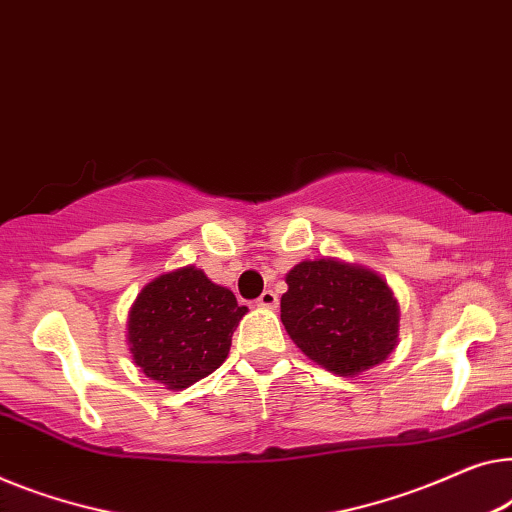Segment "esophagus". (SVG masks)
<instances>
[{
	"instance_id": "esophagus-1",
	"label": "esophagus",
	"mask_w": 512,
	"mask_h": 512,
	"mask_svg": "<svg viewBox=\"0 0 512 512\" xmlns=\"http://www.w3.org/2000/svg\"><path fill=\"white\" fill-rule=\"evenodd\" d=\"M256 305H258V307H265V309H274V307L279 305L277 293H274V291H263L261 298L256 300Z\"/></svg>"
}]
</instances>
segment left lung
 <instances>
[{
    "mask_svg": "<svg viewBox=\"0 0 512 512\" xmlns=\"http://www.w3.org/2000/svg\"><path fill=\"white\" fill-rule=\"evenodd\" d=\"M286 284L281 321L302 353L318 365L351 376L392 353L399 309L379 274L321 258L295 265Z\"/></svg>",
    "mask_w": 512,
    "mask_h": 512,
    "instance_id": "obj_1",
    "label": "left lung"
}]
</instances>
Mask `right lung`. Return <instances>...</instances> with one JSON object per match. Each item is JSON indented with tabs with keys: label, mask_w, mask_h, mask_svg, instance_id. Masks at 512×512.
<instances>
[{
	"label": "right lung",
	"mask_w": 512,
	"mask_h": 512,
	"mask_svg": "<svg viewBox=\"0 0 512 512\" xmlns=\"http://www.w3.org/2000/svg\"><path fill=\"white\" fill-rule=\"evenodd\" d=\"M247 307L194 265L161 274L129 311V346L145 376L168 390L189 388L212 374L231 351Z\"/></svg>",
	"instance_id": "add662e5"
}]
</instances>
